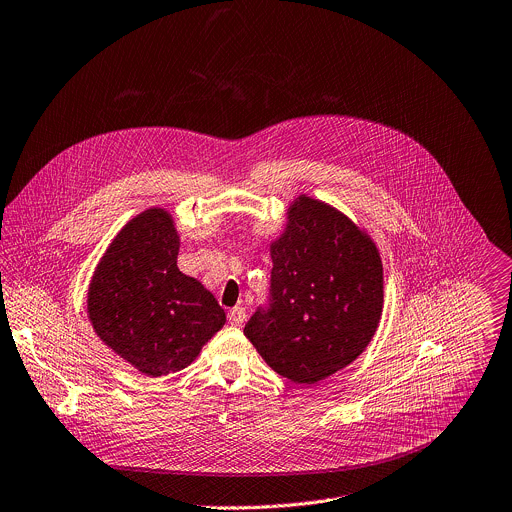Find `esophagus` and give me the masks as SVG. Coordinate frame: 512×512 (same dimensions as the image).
Wrapping results in <instances>:
<instances>
[{
	"label": "esophagus",
	"instance_id": "1",
	"mask_svg": "<svg viewBox=\"0 0 512 512\" xmlns=\"http://www.w3.org/2000/svg\"><path fill=\"white\" fill-rule=\"evenodd\" d=\"M244 320H246V310H244L242 306H236V308H232V310L228 312V322H230L232 326H242Z\"/></svg>",
	"mask_w": 512,
	"mask_h": 512
}]
</instances>
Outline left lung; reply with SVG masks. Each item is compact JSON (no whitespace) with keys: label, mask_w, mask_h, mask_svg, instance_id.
I'll list each match as a JSON object with an SVG mask.
<instances>
[{"label":"left lung","mask_w":512,"mask_h":512,"mask_svg":"<svg viewBox=\"0 0 512 512\" xmlns=\"http://www.w3.org/2000/svg\"><path fill=\"white\" fill-rule=\"evenodd\" d=\"M270 256L268 306L254 312L244 334L274 372L314 384L354 362L378 328V248L342 212L302 194Z\"/></svg>","instance_id":"obj_1"}]
</instances>
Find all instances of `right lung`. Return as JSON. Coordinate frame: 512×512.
I'll list each match as a JSON object with an SVG mask.
<instances>
[{"label":"right lung","instance_id":"right-lung-1","mask_svg":"<svg viewBox=\"0 0 512 512\" xmlns=\"http://www.w3.org/2000/svg\"><path fill=\"white\" fill-rule=\"evenodd\" d=\"M178 250L172 214L150 208L118 232L88 290L100 340L154 378L192 364L226 322L214 294L180 272Z\"/></svg>","mask_w":512,"mask_h":512}]
</instances>
